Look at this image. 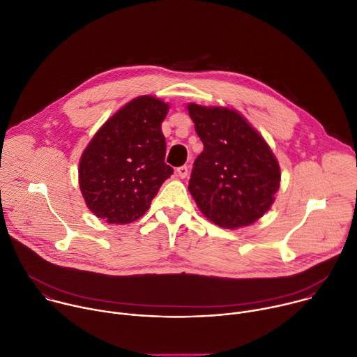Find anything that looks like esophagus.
<instances>
[{"label":"esophagus","instance_id":"obj_1","mask_svg":"<svg viewBox=\"0 0 357 357\" xmlns=\"http://www.w3.org/2000/svg\"><path fill=\"white\" fill-rule=\"evenodd\" d=\"M188 172H189V169H188L186 165H182V167H179V168L176 169V174H178L179 178H186Z\"/></svg>","mask_w":357,"mask_h":357}]
</instances>
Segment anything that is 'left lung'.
<instances>
[{"label": "left lung", "instance_id": "obj_1", "mask_svg": "<svg viewBox=\"0 0 357 357\" xmlns=\"http://www.w3.org/2000/svg\"><path fill=\"white\" fill-rule=\"evenodd\" d=\"M188 112L203 142L189 179L199 209L225 229L254 223L280 188L281 172L270 146L234 110L190 103Z\"/></svg>", "mask_w": 357, "mask_h": 357}]
</instances>
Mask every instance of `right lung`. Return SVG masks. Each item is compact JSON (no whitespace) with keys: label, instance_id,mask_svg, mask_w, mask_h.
<instances>
[{"label":"right lung","instance_id":"obj_1","mask_svg":"<svg viewBox=\"0 0 357 357\" xmlns=\"http://www.w3.org/2000/svg\"><path fill=\"white\" fill-rule=\"evenodd\" d=\"M168 105L152 97L134 98L101 127L79 164V183L87 208L107 223L139 219L161 185L174 174L165 164L161 123Z\"/></svg>","mask_w":357,"mask_h":357}]
</instances>
